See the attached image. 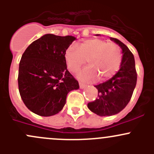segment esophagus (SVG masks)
<instances>
[{
    "label": "esophagus",
    "mask_w": 154,
    "mask_h": 154,
    "mask_svg": "<svg viewBox=\"0 0 154 154\" xmlns=\"http://www.w3.org/2000/svg\"><path fill=\"white\" fill-rule=\"evenodd\" d=\"M79 85H80V88H86V84H84V83H79Z\"/></svg>",
    "instance_id": "34e87169"
}]
</instances>
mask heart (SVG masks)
<instances>
[{"mask_svg":"<svg viewBox=\"0 0 154 154\" xmlns=\"http://www.w3.org/2000/svg\"><path fill=\"white\" fill-rule=\"evenodd\" d=\"M79 51L75 46H70L65 52V60L68 69L75 73L86 63L89 66L83 68L78 74L83 80H93L97 78L106 80L112 77L120 68L122 52L114 42H107L101 38H91L82 42Z\"/></svg>","mask_w":154,"mask_h":154,"instance_id":"1","label":"heart"}]
</instances>
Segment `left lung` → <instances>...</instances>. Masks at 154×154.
I'll use <instances>...</instances> for the list:
<instances>
[{"instance_id": "left-lung-1", "label": "left lung", "mask_w": 154, "mask_h": 154, "mask_svg": "<svg viewBox=\"0 0 154 154\" xmlns=\"http://www.w3.org/2000/svg\"><path fill=\"white\" fill-rule=\"evenodd\" d=\"M110 39L120 46L123 56L119 71L109 80L95 86L98 97L88 103V108L100 116H113L124 109L131 99L137 81L133 54L119 39Z\"/></svg>"}]
</instances>
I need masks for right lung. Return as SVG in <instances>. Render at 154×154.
<instances>
[{
  "label": "right lung",
  "mask_w": 154,
  "mask_h": 154,
  "mask_svg": "<svg viewBox=\"0 0 154 154\" xmlns=\"http://www.w3.org/2000/svg\"><path fill=\"white\" fill-rule=\"evenodd\" d=\"M75 39L72 35L45 34L23 54L18 90L25 106L35 114L45 117L57 114L66 104L68 93L80 87L65 60V52Z\"/></svg>",
  "instance_id": "add662e5"
}]
</instances>
